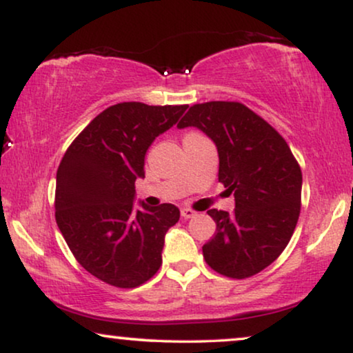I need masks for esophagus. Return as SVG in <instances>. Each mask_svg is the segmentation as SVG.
Wrapping results in <instances>:
<instances>
[{"label": "esophagus", "instance_id": "34e87169", "mask_svg": "<svg viewBox=\"0 0 353 353\" xmlns=\"http://www.w3.org/2000/svg\"><path fill=\"white\" fill-rule=\"evenodd\" d=\"M196 215V212L194 210H191V209H186V207H183V209H181V216H183V219H192V216H194Z\"/></svg>", "mask_w": 353, "mask_h": 353}]
</instances>
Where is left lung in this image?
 <instances>
[{"instance_id": "1", "label": "left lung", "mask_w": 353, "mask_h": 353, "mask_svg": "<svg viewBox=\"0 0 353 353\" xmlns=\"http://www.w3.org/2000/svg\"><path fill=\"white\" fill-rule=\"evenodd\" d=\"M196 127L215 143L219 181L234 210L210 209L215 236L202 245L205 262L228 278L254 276L286 248L301 214L302 172L284 138L241 103L194 104L178 128Z\"/></svg>"}]
</instances>
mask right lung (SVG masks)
<instances>
[{
    "label": "right lung",
    "mask_w": 353,
    "mask_h": 353,
    "mask_svg": "<svg viewBox=\"0 0 353 353\" xmlns=\"http://www.w3.org/2000/svg\"><path fill=\"white\" fill-rule=\"evenodd\" d=\"M188 105L120 103L74 139L56 175V221L81 267L115 288H137L162 265L165 233L180 220L173 204L134 210L144 157Z\"/></svg>",
    "instance_id": "right-lung-1"
}]
</instances>
